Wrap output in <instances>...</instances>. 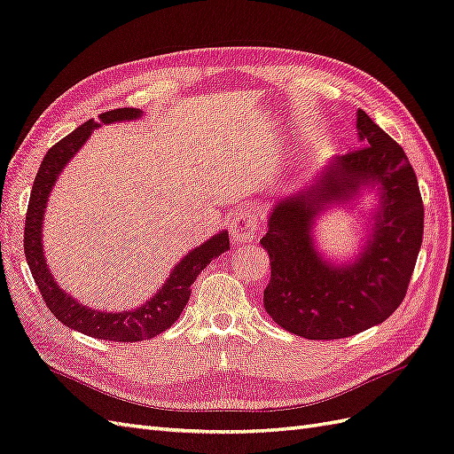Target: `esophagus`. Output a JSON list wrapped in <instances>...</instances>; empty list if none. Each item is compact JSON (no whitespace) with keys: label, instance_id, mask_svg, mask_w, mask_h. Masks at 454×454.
I'll list each match as a JSON object with an SVG mask.
<instances>
[{"label":"esophagus","instance_id":"obj_1","mask_svg":"<svg viewBox=\"0 0 454 454\" xmlns=\"http://www.w3.org/2000/svg\"><path fill=\"white\" fill-rule=\"evenodd\" d=\"M260 232V219L252 210H239L231 222V240L237 247L255 240Z\"/></svg>","mask_w":454,"mask_h":454}]
</instances>
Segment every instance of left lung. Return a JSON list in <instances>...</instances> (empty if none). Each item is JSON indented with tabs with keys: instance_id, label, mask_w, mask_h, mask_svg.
Wrapping results in <instances>:
<instances>
[{
	"instance_id": "8db88e82",
	"label": "left lung",
	"mask_w": 454,
	"mask_h": 454,
	"mask_svg": "<svg viewBox=\"0 0 454 454\" xmlns=\"http://www.w3.org/2000/svg\"><path fill=\"white\" fill-rule=\"evenodd\" d=\"M361 149L336 156L296 192L278 199L262 247L271 260L263 308L308 340H340L384 323L407 294L424 235V206L405 151L357 110ZM375 192L367 237L348 261L316 247V219L334 207H358Z\"/></svg>"
}]
</instances>
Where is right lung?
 Here are the masks:
<instances>
[{
	"label": "right lung",
	"mask_w": 454,
	"mask_h": 454,
	"mask_svg": "<svg viewBox=\"0 0 454 454\" xmlns=\"http://www.w3.org/2000/svg\"><path fill=\"white\" fill-rule=\"evenodd\" d=\"M143 113L139 108H114L103 113L99 121L88 120L78 129H74L60 139L57 145L47 151L43 162L38 169V176L34 179V187L30 192L27 225H24V254L32 271V277L38 285L42 298L60 323L65 326L78 330V333L113 341H139L149 340L156 334L164 333L177 321L181 311L191 296V285L197 280L202 269L215 257L229 250V232L219 231L217 235L202 242L200 247L192 248L171 269L166 283L156 290L151 300L141 303L139 308H131L124 311H103L93 309L72 298L57 285L45 262L42 232H43V217L49 194H51L59 176L74 154L82 149L83 143L90 139L93 129L103 124H116V121H131L139 120Z\"/></svg>",
	"instance_id": "obj_1"
}]
</instances>
